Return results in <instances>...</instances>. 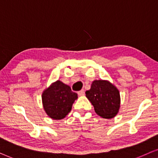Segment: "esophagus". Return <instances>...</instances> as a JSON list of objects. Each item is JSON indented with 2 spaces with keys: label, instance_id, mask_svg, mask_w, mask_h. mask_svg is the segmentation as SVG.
I'll list each match as a JSON object with an SVG mask.
<instances>
[{
  "label": "esophagus",
  "instance_id": "34e87169",
  "mask_svg": "<svg viewBox=\"0 0 158 158\" xmlns=\"http://www.w3.org/2000/svg\"><path fill=\"white\" fill-rule=\"evenodd\" d=\"M78 94H79V96L84 95V94H85V90L81 89V90H80V91H79L78 92Z\"/></svg>",
  "mask_w": 158,
  "mask_h": 158
}]
</instances>
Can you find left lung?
<instances>
[{
  "mask_svg": "<svg viewBox=\"0 0 158 158\" xmlns=\"http://www.w3.org/2000/svg\"><path fill=\"white\" fill-rule=\"evenodd\" d=\"M86 97L94 106V111L103 118H113L118 113L121 98L118 89L110 81L94 80Z\"/></svg>",
  "mask_w": 158,
  "mask_h": 158,
  "instance_id": "left-lung-1",
  "label": "left lung"
}]
</instances>
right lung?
<instances>
[{
    "mask_svg": "<svg viewBox=\"0 0 158 158\" xmlns=\"http://www.w3.org/2000/svg\"><path fill=\"white\" fill-rule=\"evenodd\" d=\"M77 98V94L71 91L69 85L59 80L52 83L42 94L44 110L48 116L54 120L66 117Z\"/></svg>",
    "mask_w": 158,
    "mask_h": 158,
    "instance_id": "add662e5",
    "label": "right lung"
}]
</instances>
